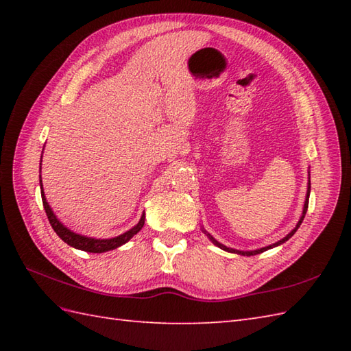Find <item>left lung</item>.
I'll list each match as a JSON object with an SVG mask.
<instances>
[{"label": "left lung", "mask_w": 351, "mask_h": 351, "mask_svg": "<svg viewBox=\"0 0 351 351\" xmlns=\"http://www.w3.org/2000/svg\"><path fill=\"white\" fill-rule=\"evenodd\" d=\"M309 193H311V181H309V185H308V195H306V200H304V208H303V215L300 217V220H299V223H297V226L291 230V232L285 237V238H282L280 241H278V243H274L273 245H267V247H263V249H258V250H253V252H240V250H234V249H229V247H226V245H223V244H220L217 240H214V238L208 234V237H210V240L215 244V245H219L220 249H223V250H226V252H232V253H240V255H247V256H252V255H258V253H263V252H265V250H268V249H271V247H276V245H279V244H282V243H285L287 240H289L291 237H293L294 234H295V230L300 228V225H302V221H303V219H304V214H306V211H308V205H309Z\"/></svg>", "instance_id": "left-lung-1"}]
</instances>
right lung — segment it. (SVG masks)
<instances>
[{
  "label": "right lung",
  "mask_w": 351,
  "mask_h": 351,
  "mask_svg": "<svg viewBox=\"0 0 351 351\" xmlns=\"http://www.w3.org/2000/svg\"><path fill=\"white\" fill-rule=\"evenodd\" d=\"M40 193H42V202H43L45 213H47V215H48V220L51 223L52 229L56 230V234L60 237L66 244H69L71 247H75L78 250L90 252V253H102V252H108V250L117 249V247H121L122 244H125L126 241H130L131 238L136 235L138 230L143 228V225H145V214H143V215H141L140 221L132 229L126 230L125 234L119 235V237L110 238V240H96V238H88V237L78 235L75 232H72L71 229L66 228L63 223H60V220L56 217V214L52 213V210H51L48 202H47V199H45L43 189L40 190Z\"/></svg>",
  "instance_id": "obj_1"
}]
</instances>
